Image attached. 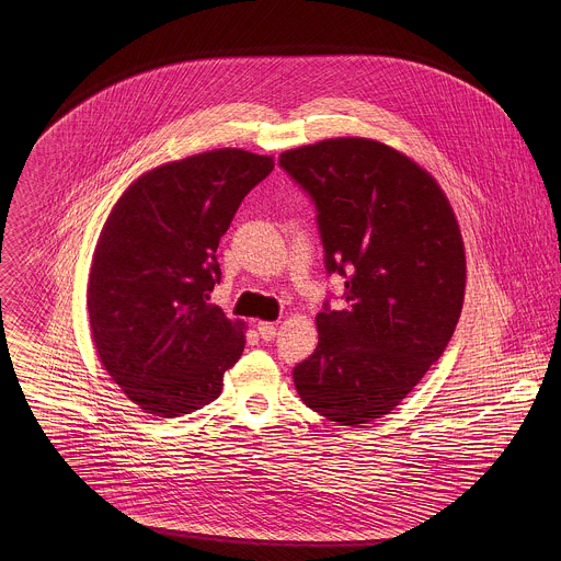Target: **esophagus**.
Instances as JSON below:
<instances>
[{
    "label": "esophagus",
    "mask_w": 561,
    "mask_h": 561,
    "mask_svg": "<svg viewBox=\"0 0 561 561\" xmlns=\"http://www.w3.org/2000/svg\"><path fill=\"white\" fill-rule=\"evenodd\" d=\"M256 330H259V334H261L263 341H272V339L276 336V332H278L276 323H272V321H259V323H256Z\"/></svg>",
    "instance_id": "esophagus-1"
}]
</instances>
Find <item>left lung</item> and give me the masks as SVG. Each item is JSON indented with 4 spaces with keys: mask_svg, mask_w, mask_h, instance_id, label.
I'll use <instances>...</instances> for the list:
<instances>
[{
    "mask_svg": "<svg viewBox=\"0 0 561 561\" xmlns=\"http://www.w3.org/2000/svg\"><path fill=\"white\" fill-rule=\"evenodd\" d=\"M318 207L328 274L345 311L318 313V347L294 367L311 410L360 427L396 410L445 352L462 313L467 254L438 181L371 138H330L280 153Z\"/></svg>",
    "mask_w": 561,
    "mask_h": 561,
    "instance_id": "left-lung-1",
    "label": "left lung"
}]
</instances>
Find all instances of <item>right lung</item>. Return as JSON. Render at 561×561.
Wrapping results in <instances>:
<instances>
[{
  "label": "right lung",
  "mask_w": 561,
  "mask_h": 561,
  "mask_svg": "<svg viewBox=\"0 0 561 561\" xmlns=\"http://www.w3.org/2000/svg\"><path fill=\"white\" fill-rule=\"evenodd\" d=\"M272 156L214 149L142 172L94 245L85 307L101 365L149 414H190L222 393L245 321L211 305L216 250Z\"/></svg>",
  "instance_id": "right-lung-1"
}]
</instances>
